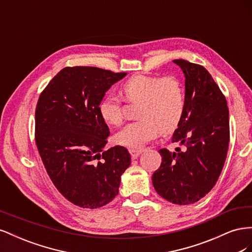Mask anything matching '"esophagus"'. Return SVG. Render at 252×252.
<instances>
[{"mask_svg": "<svg viewBox=\"0 0 252 252\" xmlns=\"http://www.w3.org/2000/svg\"><path fill=\"white\" fill-rule=\"evenodd\" d=\"M129 152H130L131 158L134 159L138 158L141 155V150H136V149H129Z\"/></svg>", "mask_w": 252, "mask_h": 252, "instance_id": "esophagus-1", "label": "esophagus"}]
</instances>
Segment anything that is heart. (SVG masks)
Returning a JSON list of instances; mask_svg holds the SVG:
<instances>
[{"label":"heart","mask_w":252,"mask_h":252,"mask_svg":"<svg viewBox=\"0 0 252 252\" xmlns=\"http://www.w3.org/2000/svg\"><path fill=\"white\" fill-rule=\"evenodd\" d=\"M128 102H140V120L128 124L116 135L114 141L131 149H140L156 139L158 132L169 133L179 125L185 109V94L181 81L174 75L155 77L136 74L122 86ZM98 113L106 124L119 126L123 122L122 102L116 96L104 97Z\"/></svg>","instance_id":"obj_1"}]
</instances>
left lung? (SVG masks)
Masks as SVG:
<instances>
[{
    "mask_svg": "<svg viewBox=\"0 0 252 252\" xmlns=\"http://www.w3.org/2000/svg\"><path fill=\"white\" fill-rule=\"evenodd\" d=\"M185 74V109L172 135L184 146L177 152L159 149L162 163L152 174V184L163 199L178 205L193 204L216 185L229 145L227 101L201 65L173 60Z\"/></svg>",
    "mask_w": 252,
    "mask_h": 252,
    "instance_id": "1",
    "label": "left lung"
}]
</instances>
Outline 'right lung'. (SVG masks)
<instances>
[{"mask_svg":"<svg viewBox=\"0 0 252 252\" xmlns=\"http://www.w3.org/2000/svg\"><path fill=\"white\" fill-rule=\"evenodd\" d=\"M126 72L97 67H65L43 90L35 109V143L50 180L62 195L94 209L119 192L131 162L123 146L107 150L109 128L98 105Z\"/></svg>","mask_w":252,"mask_h":252,"instance_id":"obj_1","label":"right lung"}]
</instances>
